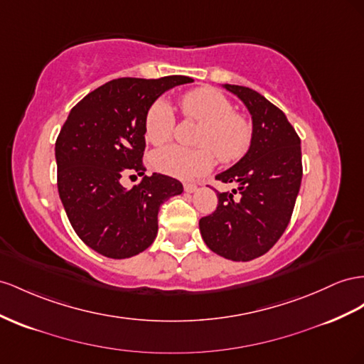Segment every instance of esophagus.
<instances>
[{
    "label": "esophagus",
    "mask_w": 364,
    "mask_h": 364,
    "mask_svg": "<svg viewBox=\"0 0 364 364\" xmlns=\"http://www.w3.org/2000/svg\"><path fill=\"white\" fill-rule=\"evenodd\" d=\"M183 190H185L186 193H196V191H198V185H194V183H183Z\"/></svg>",
    "instance_id": "1"
}]
</instances>
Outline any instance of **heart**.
Wrapping results in <instances>:
<instances>
[{
  "mask_svg": "<svg viewBox=\"0 0 364 364\" xmlns=\"http://www.w3.org/2000/svg\"><path fill=\"white\" fill-rule=\"evenodd\" d=\"M181 109L188 119L202 124L198 134L199 149L170 145L153 154L151 164L159 173L178 179H196L210 171L214 153L225 162L243 158L252 142V124L248 117L234 113L231 101L211 87H200L185 93ZM176 116L170 102L159 97L145 114V137L153 145L168 142L173 136Z\"/></svg>",
  "mask_w": 364,
  "mask_h": 364,
  "instance_id": "1",
  "label": "heart"
}]
</instances>
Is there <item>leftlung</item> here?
I'll use <instances>...</instances> for the list:
<instances>
[{
  "label": "left lung",
  "instance_id": "left-lung-1",
  "mask_svg": "<svg viewBox=\"0 0 364 364\" xmlns=\"http://www.w3.org/2000/svg\"><path fill=\"white\" fill-rule=\"evenodd\" d=\"M222 87L250 112L252 142L239 162L215 176L237 183V191H218V208L199 220V228L213 252L248 262L268 252L288 227L303 174L300 137L284 113L260 93L242 85Z\"/></svg>",
  "mask_w": 364,
  "mask_h": 364
}]
</instances>
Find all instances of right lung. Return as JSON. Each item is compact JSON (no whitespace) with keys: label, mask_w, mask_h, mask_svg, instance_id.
<instances>
[{"label":"right lung","mask_w":364,"mask_h":364,"mask_svg":"<svg viewBox=\"0 0 364 364\" xmlns=\"http://www.w3.org/2000/svg\"><path fill=\"white\" fill-rule=\"evenodd\" d=\"M193 82L188 76L161 80L119 77L88 93L68 113L55 145L58 191L75 232L105 257L129 259L158 235L161 205L182 194L170 176H145V114L166 90ZM143 181L125 189L122 176Z\"/></svg>","instance_id":"right-lung-1"}]
</instances>
